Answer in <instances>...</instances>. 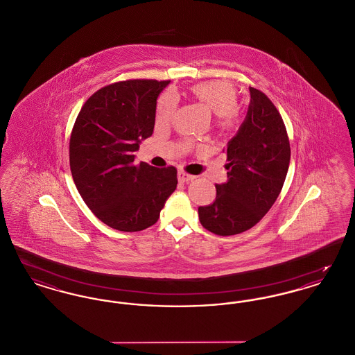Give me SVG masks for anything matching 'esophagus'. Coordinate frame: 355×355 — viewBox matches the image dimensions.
Listing matches in <instances>:
<instances>
[{
  "label": "esophagus",
  "instance_id": "obj_1",
  "mask_svg": "<svg viewBox=\"0 0 355 355\" xmlns=\"http://www.w3.org/2000/svg\"><path fill=\"white\" fill-rule=\"evenodd\" d=\"M177 177H178V181H180V182H189V181H193V180H194V175L187 174L185 171H178V173H177Z\"/></svg>",
  "mask_w": 355,
  "mask_h": 355
}]
</instances>
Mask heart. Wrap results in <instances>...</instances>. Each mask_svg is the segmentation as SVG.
I'll list each match as a JSON object with an SVG mask.
<instances>
[{"mask_svg":"<svg viewBox=\"0 0 355 355\" xmlns=\"http://www.w3.org/2000/svg\"><path fill=\"white\" fill-rule=\"evenodd\" d=\"M193 97L216 116V126L220 130L233 129L238 122V92L236 86L225 80L205 81L191 86ZM175 110V98L171 93L161 97L157 110V119L168 122Z\"/></svg>","mask_w":355,"mask_h":355,"instance_id":"1","label":"heart"}]
</instances>
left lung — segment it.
Segmentation results:
<instances>
[{"mask_svg":"<svg viewBox=\"0 0 355 355\" xmlns=\"http://www.w3.org/2000/svg\"><path fill=\"white\" fill-rule=\"evenodd\" d=\"M248 114L227 142V182L216 185V201L198 207L200 222L217 236L252 229L278 198L290 164V144L272 102L249 87Z\"/></svg>","mask_w":355,"mask_h":355,"instance_id":"8db88e82","label":"left lung"}]
</instances>
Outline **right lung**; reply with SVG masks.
I'll list each match as a JSON object with an SVG mask.
<instances>
[{"instance_id":"add662e5","label":"right lung","mask_w":355,"mask_h":355,"mask_svg":"<svg viewBox=\"0 0 355 355\" xmlns=\"http://www.w3.org/2000/svg\"><path fill=\"white\" fill-rule=\"evenodd\" d=\"M170 81L129 80L107 85L85 102L70 135L69 159L87 207L119 232L154 225L177 187V170L135 164L153 135L159 93Z\"/></svg>"}]
</instances>
